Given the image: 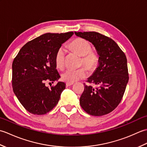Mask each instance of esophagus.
<instances>
[{
    "label": "esophagus",
    "mask_w": 147,
    "mask_h": 147,
    "mask_svg": "<svg viewBox=\"0 0 147 147\" xmlns=\"http://www.w3.org/2000/svg\"><path fill=\"white\" fill-rule=\"evenodd\" d=\"M73 84H74V83H72V82H67L66 83V86H69L73 85Z\"/></svg>",
    "instance_id": "obj_1"
}]
</instances>
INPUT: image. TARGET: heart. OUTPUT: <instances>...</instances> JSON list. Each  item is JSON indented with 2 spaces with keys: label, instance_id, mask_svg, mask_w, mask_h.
Returning a JSON list of instances; mask_svg holds the SVG:
<instances>
[{
  "label": "heart",
  "instance_id": "heart-1",
  "mask_svg": "<svg viewBox=\"0 0 147 147\" xmlns=\"http://www.w3.org/2000/svg\"><path fill=\"white\" fill-rule=\"evenodd\" d=\"M69 47L76 54L82 56V63L90 70L94 69L98 64V57L95 52L92 51V45L86 40L78 38L72 41ZM65 50L64 47H60L55 56V65L59 69H62L64 65ZM88 73L85 67L78 69H67L62 74V78L67 82L73 83L76 81L85 78Z\"/></svg>",
  "mask_w": 147,
  "mask_h": 147
}]
</instances>
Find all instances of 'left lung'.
Instances as JSON below:
<instances>
[{"label": "left lung", "mask_w": 147, "mask_h": 147, "mask_svg": "<svg viewBox=\"0 0 147 147\" xmlns=\"http://www.w3.org/2000/svg\"><path fill=\"white\" fill-rule=\"evenodd\" d=\"M95 47L99 56L98 65L81 95V107L88 114L101 116L110 113L119 104L128 82L127 59L113 40L95 32H74Z\"/></svg>", "instance_id": "left-lung-1"}]
</instances>
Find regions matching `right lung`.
Segmentation results:
<instances>
[{
    "label": "right lung",
    "mask_w": 147,
    "mask_h": 147,
    "mask_svg": "<svg viewBox=\"0 0 147 147\" xmlns=\"http://www.w3.org/2000/svg\"><path fill=\"white\" fill-rule=\"evenodd\" d=\"M73 34H43L26 43L14 58L12 65L13 92L30 113L47 114L58 104L65 84L58 82L49 88L45 82L54 83L60 78L55 62L56 52Z\"/></svg>",
    "instance_id": "add662e5"
}]
</instances>
